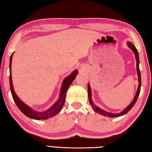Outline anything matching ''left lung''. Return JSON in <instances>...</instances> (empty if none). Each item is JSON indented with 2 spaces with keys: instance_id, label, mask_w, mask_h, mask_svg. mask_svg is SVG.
<instances>
[{
  "instance_id": "1",
  "label": "left lung",
  "mask_w": 152,
  "mask_h": 152,
  "mask_svg": "<svg viewBox=\"0 0 152 152\" xmlns=\"http://www.w3.org/2000/svg\"><path fill=\"white\" fill-rule=\"evenodd\" d=\"M127 46L130 48H131V50H132V52H134V54L135 55L136 60H137V72L138 78V87L137 89V93H136V94L134 96V99H133V100L131 102V103L126 108H125V109H124L123 111H121L119 113H110V112H108V111H106L101 109V108L98 107L96 105H95L94 104V102H92V93H91L92 92H91V86H90L89 84H88V100H89L90 104H91L92 109L94 110V111H96V113L100 114V115H102L104 116H106V117H119V116H122V115H125V114L127 113L129 111L132 109V107L134 106L136 102H137V99L138 98V96H139V94H140V88H141V74H140V69H139V63H140V61H139L138 52L137 48L135 47V46L133 45L131 42H128Z\"/></svg>"
}]
</instances>
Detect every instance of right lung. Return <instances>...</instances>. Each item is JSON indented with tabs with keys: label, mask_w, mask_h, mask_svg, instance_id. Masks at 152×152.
Returning <instances> with one entry per match:
<instances>
[{
	"label": "right lung",
	"mask_w": 152,
	"mask_h": 152,
	"mask_svg": "<svg viewBox=\"0 0 152 152\" xmlns=\"http://www.w3.org/2000/svg\"><path fill=\"white\" fill-rule=\"evenodd\" d=\"M13 54L14 52L11 55L10 58V66H9V69H10V78H9V79H10V86L12 98H13L15 104H16L18 107L19 108V110L25 115L29 117L31 119L37 120L48 119V118H50V117H52L54 115H57V114L61 110V109H62L65 100H66V96L67 90L69 88L71 84H72V82L74 80V79H75L77 73H78V71L77 69L74 70L69 76H67L66 78L63 80L62 85H61L60 88V97H59L58 100L56 102H55L49 109L46 110L45 111H37L32 109V108L29 107V106H27V105L25 104L23 102L21 101L20 98L16 94H15V92L14 91L13 84H12L11 72L12 60Z\"/></svg>",
	"instance_id": "right-lung-1"
}]
</instances>
